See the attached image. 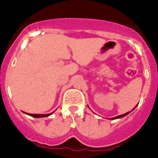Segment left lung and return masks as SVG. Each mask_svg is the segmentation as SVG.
I'll use <instances>...</instances> for the list:
<instances>
[{
	"label": "left lung",
	"mask_w": 158,
	"mask_h": 158,
	"mask_svg": "<svg viewBox=\"0 0 158 158\" xmlns=\"http://www.w3.org/2000/svg\"><path fill=\"white\" fill-rule=\"evenodd\" d=\"M136 106L134 107V108L133 109V110H134V109L136 108ZM130 113H131V111H130V112H127V113H124V114H123V115H120V116H115V117H113V118H110V119H111V120H116V119H120V118H122V117H123V116H127V114H129Z\"/></svg>",
	"instance_id": "left-lung-1"
}]
</instances>
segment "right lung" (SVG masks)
<instances>
[{"instance_id":"right-lung-1","label":"right lung","mask_w":158,"mask_h":158,"mask_svg":"<svg viewBox=\"0 0 158 158\" xmlns=\"http://www.w3.org/2000/svg\"><path fill=\"white\" fill-rule=\"evenodd\" d=\"M25 114L27 115H29V116H32V117H35V118H41V117H46V116H50L51 114H52V113H48V114H31V113H24Z\"/></svg>"}]
</instances>
